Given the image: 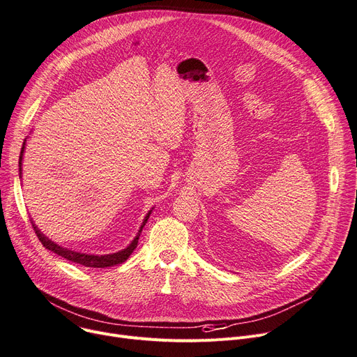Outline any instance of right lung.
I'll use <instances>...</instances> for the list:
<instances>
[{
    "instance_id": "right-lung-1",
    "label": "right lung",
    "mask_w": 357,
    "mask_h": 357,
    "mask_svg": "<svg viewBox=\"0 0 357 357\" xmlns=\"http://www.w3.org/2000/svg\"><path fill=\"white\" fill-rule=\"evenodd\" d=\"M24 145H26V140H24L22 144V148H21V153H20V174H21V159H22V152H24ZM151 215V211L148 212L146 218L144 220V224H142L136 238L130 243L129 247H126L125 250L119 251V252H114V254H107V255H89V254H80V252H75L71 250H67V248H63L57 244H54L52 240L47 238V236L44 234L40 232V229L34 225V222L31 221V225L38 236V240L41 241L43 247H45L47 250H50L53 252H56L57 255L71 261V263H76V264H82L84 267H91V268H106V267H112V266H116V264H122L123 261H126L129 258V255L133 252V250L137 247V240H139V235L142 232V228L145 227V224L148 222V218Z\"/></svg>"
}]
</instances>
